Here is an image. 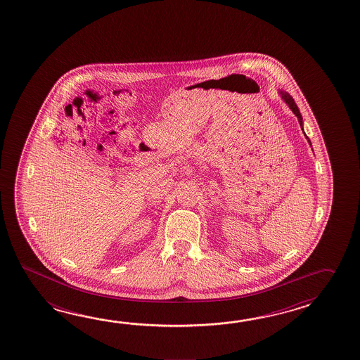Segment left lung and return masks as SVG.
Returning <instances> with one entry per match:
<instances>
[{"label":"left lung","instance_id":"obj_1","mask_svg":"<svg viewBox=\"0 0 360 360\" xmlns=\"http://www.w3.org/2000/svg\"><path fill=\"white\" fill-rule=\"evenodd\" d=\"M281 94L282 98L285 99V102L289 105L290 108H291V111L295 113L296 117L299 119V124L302 125V124H303V119H302V115H300V112H299V108H297V106H296L295 101L292 99V97L290 96L289 93L281 92ZM307 139H309V138L307 136Z\"/></svg>","mask_w":360,"mask_h":360}]
</instances>
